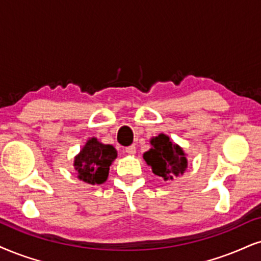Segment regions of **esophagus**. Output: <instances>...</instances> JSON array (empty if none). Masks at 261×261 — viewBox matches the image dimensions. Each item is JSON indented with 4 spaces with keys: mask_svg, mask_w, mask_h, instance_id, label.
<instances>
[{
    "mask_svg": "<svg viewBox=\"0 0 261 261\" xmlns=\"http://www.w3.org/2000/svg\"><path fill=\"white\" fill-rule=\"evenodd\" d=\"M125 152L129 153V155H134V153L137 152V147L134 145H130V146H127L125 147Z\"/></svg>",
    "mask_w": 261,
    "mask_h": 261,
    "instance_id": "34e87169",
    "label": "esophagus"
}]
</instances>
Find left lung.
Returning <instances> with one entry per match:
<instances>
[{
    "label": "left lung",
    "instance_id": "1",
    "mask_svg": "<svg viewBox=\"0 0 261 261\" xmlns=\"http://www.w3.org/2000/svg\"><path fill=\"white\" fill-rule=\"evenodd\" d=\"M151 149L144 153V160L151 166L153 174L163 180H173L182 175L188 168L184 150L169 140L166 134H159L150 140Z\"/></svg>",
    "mask_w": 261,
    "mask_h": 261
}]
</instances>
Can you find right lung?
Listing matches in <instances>:
<instances>
[{"mask_svg":"<svg viewBox=\"0 0 261 261\" xmlns=\"http://www.w3.org/2000/svg\"><path fill=\"white\" fill-rule=\"evenodd\" d=\"M117 157L112 145L101 144L96 138H91L75 157L77 178L91 185H100L106 181L111 163Z\"/></svg>","mask_w":261,"mask_h":261,"instance_id":"right-lung-1","label":"right lung"}]
</instances>
